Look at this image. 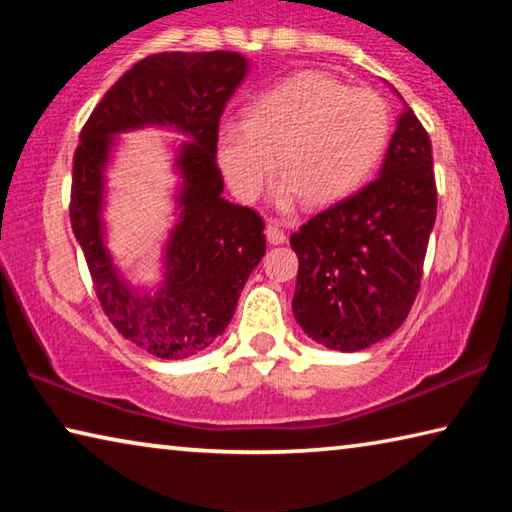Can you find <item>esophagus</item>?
Listing matches in <instances>:
<instances>
[{"label":"esophagus","instance_id":"34e87169","mask_svg":"<svg viewBox=\"0 0 512 512\" xmlns=\"http://www.w3.org/2000/svg\"><path fill=\"white\" fill-rule=\"evenodd\" d=\"M266 239H268V244L280 246V244H284V241H287V232H284L280 225L271 221L266 225Z\"/></svg>","mask_w":512,"mask_h":512}]
</instances>
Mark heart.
I'll list each match as a JSON object with an SVG mask.
<instances>
[{
    "label": "heart",
    "mask_w": 512,
    "mask_h": 512,
    "mask_svg": "<svg viewBox=\"0 0 512 512\" xmlns=\"http://www.w3.org/2000/svg\"><path fill=\"white\" fill-rule=\"evenodd\" d=\"M388 140L384 99L334 76L298 72L257 94L246 119L219 128V164L237 196L253 201L277 167L275 201L314 205L354 192Z\"/></svg>",
    "instance_id": "obj_1"
}]
</instances>
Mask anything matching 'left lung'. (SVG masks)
<instances>
[{"mask_svg": "<svg viewBox=\"0 0 512 512\" xmlns=\"http://www.w3.org/2000/svg\"><path fill=\"white\" fill-rule=\"evenodd\" d=\"M431 140L406 106L379 176L291 235L298 255L293 316L329 350H366L391 336L420 291L436 223Z\"/></svg>", "mask_w": 512, "mask_h": 512, "instance_id": "1", "label": "left lung"}]
</instances>
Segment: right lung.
<instances>
[{
    "mask_svg": "<svg viewBox=\"0 0 512 512\" xmlns=\"http://www.w3.org/2000/svg\"><path fill=\"white\" fill-rule=\"evenodd\" d=\"M237 51H164L135 63L92 110L74 153L69 221L94 291L117 332L160 359H187L225 332L241 289L266 253L264 221L221 196L216 164L225 103L246 79ZM169 125L193 137L181 147V216L155 294L133 290L102 244V173L117 132Z\"/></svg>",
    "mask_w": 512,
    "mask_h": 512,
    "instance_id": "obj_1",
    "label": "right lung"
}]
</instances>
